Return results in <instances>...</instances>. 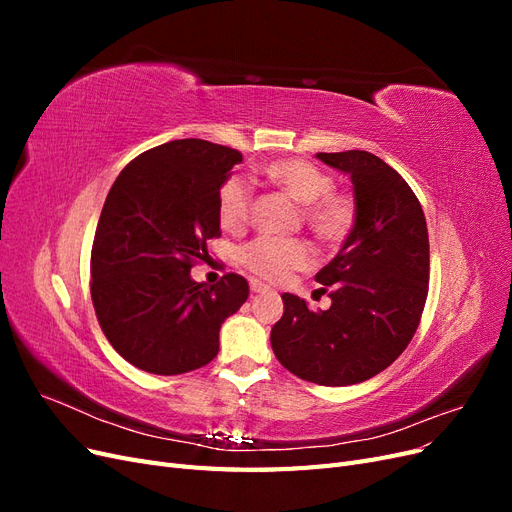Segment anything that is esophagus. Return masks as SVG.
Here are the masks:
<instances>
[{"instance_id": "34e87169", "label": "esophagus", "mask_w": 512, "mask_h": 512, "mask_svg": "<svg viewBox=\"0 0 512 512\" xmlns=\"http://www.w3.org/2000/svg\"><path fill=\"white\" fill-rule=\"evenodd\" d=\"M250 290H252V294H265V292H269V286L258 282V280H252L250 282Z\"/></svg>"}]
</instances>
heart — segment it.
<instances>
[{
	"label": "heart",
	"mask_w": 512,
	"mask_h": 512,
	"mask_svg": "<svg viewBox=\"0 0 512 512\" xmlns=\"http://www.w3.org/2000/svg\"><path fill=\"white\" fill-rule=\"evenodd\" d=\"M260 175L275 188L303 205V220L324 243L342 241L354 224V200L333 192V177L301 158H284L260 168ZM252 211V188L241 177H230L218 192V220L226 230H239ZM239 260L260 280L282 282L294 271L309 267L312 250L305 241L258 237L241 247Z\"/></svg>",
	"instance_id": "heart-1"
}]
</instances>
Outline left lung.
I'll return each mask as SVG.
<instances>
[{
    "mask_svg": "<svg viewBox=\"0 0 512 512\" xmlns=\"http://www.w3.org/2000/svg\"><path fill=\"white\" fill-rule=\"evenodd\" d=\"M316 158L350 177L354 224L337 256L316 273L331 307L314 312L284 292L271 348L301 380L348 386L389 367L416 333L429 288V235L410 185L374 153Z\"/></svg>",
    "mask_w": 512,
    "mask_h": 512,
    "instance_id": "left-lung-1",
    "label": "left lung"
}]
</instances>
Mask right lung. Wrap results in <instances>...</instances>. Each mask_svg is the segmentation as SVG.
I'll list each match as a JSON object with an SVG mask.
<instances>
[{
    "label": "right lung",
    "instance_id": "right-lung-1",
    "mask_svg": "<svg viewBox=\"0 0 512 512\" xmlns=\"http://www.w3.org/2000/svg\"><path fill=\"white\" fill-rule=\"evenodd\" d=\"M239 162L237 149L181 138L141 153L108 192L91 247V301L134 367L177 376L211 363L220 327L250 294L237 273L213 286L190 275L222 235L218 192Z\"/></svg>",
    "mask_w": 512,
    "mask_h": 512
}]
</instances>
